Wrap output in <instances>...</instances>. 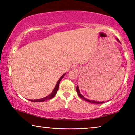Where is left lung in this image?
I'll return each instance as SVG.
<instances>
[{
  "instance_id": "left-lung-1",
  "label": "left lung",
  "mask_w": 135,
  "mask_h": 135,
  "mask_svg": "<svg viewBox=\"0 0 135 135\" xmlns=\"http://www.w3.org/2000/svg\"><path fill=\"white\" fill-rule=\"evenodd\" d=\"M117 41L118 42H120V41H119L118 39H117ZM76 91H77V93H78V95L79 97H80L81 98H82L83 99H84V100H85V101L88 102H90V103H95V104H101V103H105V102H99V101H94V100H90L89 99H87L85 98H84V97L82 94H81L80 91H79L78 86H77V87H76Z\"/></svg>"
}]
</instances>
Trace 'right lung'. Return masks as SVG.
I'll list each match as a JSON object with an SVG mask.
<instances>
[{"instance_id": "add662e5", "label": "right lung", "mask_w": 135, "mask_h": 135, "mask_svg": "<svg viewBox=\"0 0 135 135\" xmlns=\"http://www.w3.org/2000/svg\"><path fill=\"white\" fill-rule=\"evenodd\" d=\"M65 74H63L62 76H61L60 79H59V81H57V83L56 84V85L55 86V87L54 88V90H52V91L51 93L50 94L48 95V96L45 97V98H43L42 99H36V100H29V99H28V100L30 101H32V102H44V101H46V100H50L51 99H52V98H54V97L56 96V94L57 93V91H58V89H59V84L60 83V81L61 80V79H62L64 76L65 75Z\"/></svg>"}]
</instances>
